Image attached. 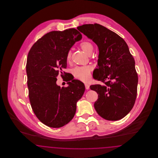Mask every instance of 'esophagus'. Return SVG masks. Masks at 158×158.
Masks as SVG:
<instances>
[{"mask_svg": "<svg viewBox=\"0 0 158 158\" xmlns=\"http://www.w3.org/2000/svg\"><path fill=\"white\" fill-rule=\"evenodd\" d=\"M85 88H86V89H89V85L88 83H85Z\"/></svg>", "mask_w": 158, "mask_h": 158, "instance_id": "1", "label": "esophagus"}]
</instances>
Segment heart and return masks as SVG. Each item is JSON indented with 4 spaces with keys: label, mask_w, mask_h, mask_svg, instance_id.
I'll list each match as a JSON object with an SVG mask.
<instances>
[{
    "label": "heart",
    "mask_w": 158,
    "mask_h": 158,
    "mask_svg": "<svg viewBox=\"0 0 158 158\" xmlns=\"http://www.w3.org/2000/svg\"><path fill=\"white\" fill-rule=\"evenodd\" d=\"M80 47L85 53L90 55L93 52L94 45L89 41H83L80 44ZM71 59V52H69L66 56V60L69 62ZM92 68L89 66L76 67L72 69V72L76 79L82 81H86L90 77V72Z\"/></svg>",
    "instance_id": "obj_1"
}]
</instances>
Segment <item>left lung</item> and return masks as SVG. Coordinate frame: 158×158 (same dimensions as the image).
Wrapping results in <instances>:
<instances>
[{"instance_id": "obj_1", "label": "left lung", "mask_w": 158, "mask_h": 158, "mask_svg": "<svg viewBox=\"0 0 158 158\" xmlns=\"http://www.w3.org/2000/svg\"><path fill=\"white\" fill-rule=\"evenodd\" d=\"M77 29L99 49L98 68L93 77L102 85L90 86L98 95L95 109L105 120H120L133 108L137 92L135 61L127 44L118 34L98 23L85 24Z\"/></svg>"}]
</instances>
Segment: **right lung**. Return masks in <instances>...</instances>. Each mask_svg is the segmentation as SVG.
I'll use <instances>...</instances> for the list:
<instances>
[{
    "label": "right lung",
    "mask_w": 158,
    "mask_h": 158,
    "mask_svg": "<svg viewBox=\"0 0 158 158\" xmlns=\"http://www.w3.org/2000/svg\"><path fill=\"white\" fill-rule=\"evenodd\" d=\"M81 38L75 28L51 31L38 40L28 54L26 71L31 105L38 120L48 127H61L72 120L76 103L84 94L85 85L79 80L66 77L68 86L60 88L56 84L59 73L64 76L67 54Z\"/></svg>",
    "instance_id": "obj_1"
}]
</instances>
